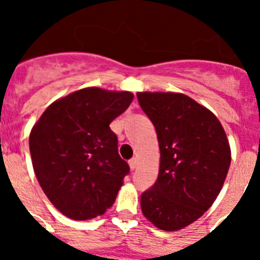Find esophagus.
<instances>
[{
  "instance_id": "obj_1",
  "label": "esophagus",
  "mask_w": 260,
  "mask_h": 260,
  "mask_svg": "<svg viewBox=\"0 0 260 260\" xmlns=\"http://www.w3.org/2000/svg\"><path fill=\"white\" fill-rule=\"evenodd\" d=\"M128 165H130V169L134 171L135 168H137V158H132V160H128Z\"/></svg>"
}]
</instances>
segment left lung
<instances>
[{
    "label": "left lung",
    "instance_id": "8db88e82",
    "mask_svg": "<svg viewBox=\"0 0 260 260\" xmlns=\"http://www.w3.org/2000/svg\"><path fill=\"white\" fill-rule=\"evenodd\" d=\"M160 148L156 182L142 194V212L156 228L174 232L212 206L231 165V147L215 114L183 93L138 92Z\"/></svg>",
    "mask_w": 260,
    "mask_h": 260
}]
</instances>
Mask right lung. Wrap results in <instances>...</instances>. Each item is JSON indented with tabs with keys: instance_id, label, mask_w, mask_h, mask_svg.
Segmentation results:
<instances>
[{
	"instance_id": "right-lung-1",
	"label": "right lung",
	"mask_w": 260,
	"mask_h": 260,
	"mask_svg": "<svg viewBox=\"0 0 260 260\" xmlns=\"http://www.w3.org/2000/svg\"><path fill=\"white\" fill-rule=\"evenodd\" d=\"M127 91L83 88L52 103L29 134L36 178L52 204L73 220H89L113 206L130 172L109 127L132 104Z\"/></svg>"
}]
</instances>
